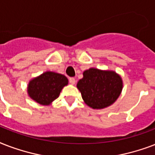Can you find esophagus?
I'll return each mask as SVG.
<instances>
[{
	"instance_id": "34e87169",
	"label": "esophagus",
	"mask_w": 155,
	"mask_h": 155,
	"mask_svg": "<svg viewBox=\"0 0 155 155\" xmlns=\"http://www.w3.org/2000/svg\"><path fill=\"white\" fill-rule=\"evenodd\" d=\"M69 81L70 83L74 85V84H75V81H76V80H75V78H69Z\"/></svg>"
}]
</instances>
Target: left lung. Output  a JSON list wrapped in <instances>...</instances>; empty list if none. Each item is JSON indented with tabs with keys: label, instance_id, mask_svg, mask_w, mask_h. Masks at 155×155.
<instances>
[{
	"label": "left lung",
	"instance_id": "obj_1",
	"mask_svg": "<svg viewBox=\"0 0 155 155\" xmlns=\"http://www.w3.org/2000/svg\"><path fill=\"white\" fill-rule=\"evenodd\" d=\"M84 102L94 109L110 106L120 96L122 91L121 78L112 71L91 69L83 73V78L77 84Z\"/></svg>",
	"mask_w": 155,
	"mask_h": 155
}]
</instances>
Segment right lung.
<instances>
[{
	"instance_id": "add662e5",
	"label": "right lung",
	"mask_w": 155,
	"mask_h": 155,
	"mask_svg": "<svg viewBox=\"0 0 155 155\" xmlns=\"http://www.w3.org/2000/svg\"><path fill=\"white\" fill-rule=\"evenodd\" d=\"M67 84L68 79L64 75L46 72L30 81L27 91L35 101L48 105L58 98L62 88Z\"/></svg>"
}]
</instances>
